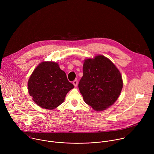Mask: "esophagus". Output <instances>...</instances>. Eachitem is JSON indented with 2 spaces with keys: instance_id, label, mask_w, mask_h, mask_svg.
Returning a JSON list of instances; mask_svg holds the SVG:
<instances>
[{
  "instance_id": "34e87169",
  "label": "esophagus",
  "mask_w": 154,
  "mask_h": 154,
  "mask_svg": "<svg viewBox=\"0 0 154 154\" xmlns=\"http://www.w3.org/2000/svg\"><path fill=\"white\" fill-rule=\"evenodd\" d=\"M73 85H74V86H77V85H78V81L77 80H74V82H73Z\"/></svg>"
}]
</instances>
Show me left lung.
I'll list each match as a JSON object with an SVG mask.
<instances>
[{"mask_svg": "<svg viewBox=\"0 0 154 154\" xmlns=\"http://www.w3.org/2000/svg\"><path fill=\"white\" fill-rule=\"evenodd\" d=\"M79 88L86 103L103 111L115 103L123 87L120 71L106 57L98 55L84 60Z\"/></svg>", "mask_w": 154, "mask_h": 154, "instance_id": "1", "label": "left lung"}]
</instances>
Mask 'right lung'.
<instances>
[{
    "mask_svg": "<svg viewBox=\"0 0 154 154\" xmlns=\"http://www.w3.org/2000/svg\"><path fill=\"white\" fill-rule=\"evenodd\" d=\"M27 86L29 93L35 103L50 110L61 105L67 93L74 88L58 63L52 61H42L37 66Z\"/></svg>",
    "mask_w": 154,
    "mask_h": 154,
    "instance_id": "right-lung-1",
    "label": "right lung"
}]
</instances>
